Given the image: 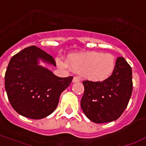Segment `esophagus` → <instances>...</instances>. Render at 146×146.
I'll return each instance as SVG.
<instances>
[{
	"label": "esophagus",
	"mask_w": 146,
	"mask_h": 146,
	"mask_svg": "<svg viewBox=\"0 0 146 146\" xmlns=\"http://www.w3.org/2000/svg\"><path fill=\"white\" fill-rule=\"evenodd\" d=\"M80 81H81L80 78H79V77H77V76H74V78H73V80H72V81H73V82H79Z\"/></svg>",
	"instance_id": "34e87169"
}]
</instances>
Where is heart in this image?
<instances>
[{
	"label": "heart",
	"mask_w": 146,
	"mask_h": 146,
	"mask_svg": "<svg viewBox=\"0 0 146 146\" xmlns=\"http://www.w3.org/2000/svg\"><path fill=\"white\" fill-rule=\"evenodd\" d=\"M67 62L57 59L58 65L80 72L85 78L93 81H102L108 78L115 68V58L111 54L98 52L72 53L68 56Z\"/></svg>",
	"instance_id": "b5f03b06"
}]
</instances>
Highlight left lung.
Wrapping results in <instances>:
<instances>
[{
    "mask_svg": "<svg viewBox=\"0 0 146 146\" xmlns=\"http://www.w3.org/2000/svg\"><path fill=\"white\" fill-rule=\"evenodd\" d=\"M81 107L94 123L116 120L127 107L133 92L132 68L125 58H117L113 74L103 81H83Z\"/></svg>",
    "mask_w": 146,
    "mask_h": 146,
    "instance_id": "8db88e82",
    "label": "left lung"
}]
</instances>
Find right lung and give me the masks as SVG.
<instances>
[{"label": "right lung", "instance_id": "add662e5", "mask_svg": "<svg viewBox=\"0 0 146 146\" xmlns=\"http://www.w3.org/2000/svg\"><path fill=\"white\" fill-rule=\"evenodd\" d=\"M39 59L55 66L52 55L32 46L11 58L4 77L12 107L23 116L33 119L45 118L56 109L61 94L73 79L72 76H56L38 65Z\"/></svg>", "mask_w": 146, "mask_h": 146}]
</instances>
